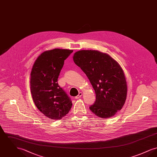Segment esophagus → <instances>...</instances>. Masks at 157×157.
I'll use <instances>...</instances> for the list:
<instances>
[{
  "instance_id": "obj_1",
  "label": "esophagus",
  "mask_w": 157,
  "mask_h": 157,
  "mask_svg": "<svg viewBox=\"0 0 157 157\" xmlns=\"http://www.w3.org/2000/svg\"><path fill=\"white\" fill-rule=\"evenodd\" d=\"M82 96V92H79V94H78V95H77L76 97H75V98L76 99H78V98H79L81 97Z\"/></svg>"
}]
</instances>
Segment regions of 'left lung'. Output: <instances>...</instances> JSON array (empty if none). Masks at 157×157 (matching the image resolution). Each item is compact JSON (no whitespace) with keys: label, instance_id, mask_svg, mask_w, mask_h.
<instances>
[{"label":"left lung","instance_id":"1","mask_svg":"<svg viewBox=\"0 0 157 157\" xmlns=\"http://www.w3.org/2000/svg\"><path fill=\"white\" fill-rule=\"evenodd\" d=\"M75 64L88 78L95 90L96 101L90 107L101 118H109L121 110L127 96V83L118 62L106 53L81 50L73 56Z\"/></svg>","mask_w":157,"mask_h":157}]
</instances>
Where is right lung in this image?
Returning a JSON list of instances; mask_svg holds the SVG:
<instances>
[{"instance_id": "right-lung-1", "label": "right lung", "mask_w": 157, "mask_h": 157, "mask_svg": "<svg viewBox=\"0 0 157 157\" xmlns=\"http://www.w3.org/2000/svg\"><path fill=\"white\" fill-rule=\"evenodd\" d=\"M73 50L54 49L42 53L35 60L30 73V91L37 109L47 118L60 120L71 110L72 103L60 88L58 78Z\"/></svg>"}]
</instances>
